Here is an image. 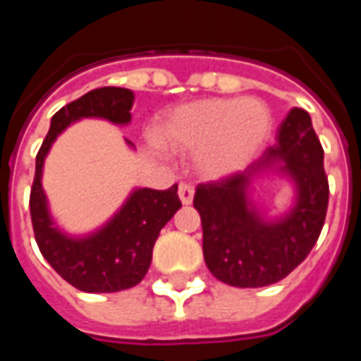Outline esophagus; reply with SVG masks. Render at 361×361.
I'll return each mask as SVG.
<instances>
[{
	"label": "esophagus",
	"instance_id": "esophagus-1",
	"mask_svg": "<svg viewBox=\"0 0 361 361\" xmlns=\"http://www.w3.org/2000/svg\"><path fill=\"white\" fill-rule=\"evenodd\" d=\"M178 193H180V199L183 204H189L193 201V185L191 183H180V188H178Z\"/></svg>",
	"mask_w": 361,
	"mask_h": 361
}]
</instances>
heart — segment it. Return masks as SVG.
Returning <instances> with one entry per match:
<instances>
[{"instance_id":"b5f03b06","label":"heart","mask_w":361,"mask_h":361,"mask_svg":"<svg viewBox=\"0 0 361 361\" xmlns=\"http://www.w3.org/2000/svg\"><path fill=\"white\" fill-rule=\"evenodd\" d=\"M271 131V111L257 98H204L180 106L162 127V141L176 150L199 154L207 178L242 170Z\"/></svg>"}]
</instances>
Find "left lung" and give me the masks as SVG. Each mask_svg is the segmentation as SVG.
<instances>
[{"label": "left lung", "instance_id": "8db88e82", "mask_svg": "<svg viewBox=\"0 0 361 361\" xmlns=\"http://www.w3.org/2000/svg\"><path fill=\"white\" fill-rule=\"evenodd\" d=\"M255 171L271 159H282L298 185L295 212L267 225L247 207L245 185L250 172H235L199 183L193 207L203 224V255L209 271L238 288H261L286 279L310 255L323 230L329 207V180L323 147L310 114L292 108Z\"/></svg>", "mask_w": 361, "mask_h": 361}]
</instances>
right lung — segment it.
<instances>
[{
  "label": "right lung",
  "instance_id": "add662e5",
  "mask_svg": "<svg viewBox=\"0 0 361 361\" xmlns=\"http://www.w3.org/2000/svg\"><path fill=\"white\" fill-rule=\"evenodd\" d=\"M133 102L135 94L129 89L102 87L90 90L54 114L50 131L36 154L30 220L38 250L61 279L82 292H119L139 284L149 271L160 230L181 207L176 183L164 191H135L116 219L87 240H69L51 226L40 176L54 139L79 118H106L114 123H127Z\"/></svg>",
  "mask_w": 361,
  "mask_h": 361
}]
</instances>
